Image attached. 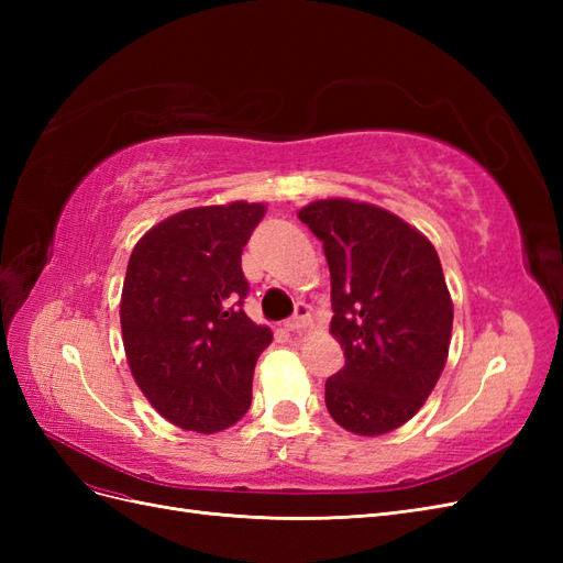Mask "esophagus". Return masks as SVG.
<instances>
[{
	"label": "esophagus",
	"instance_id": "esophagus-1",
	"mask_svg": "<svg viewBox=\"0 0 563 563\" xmlns=\"http://www.w3.org/2000/svg\"><path fill=\"white\" fill-rule=\"evenodd\" d=\"M310 321H312V319H310V308H308V305H305V302H300L298 308H296V314L286 321V329L298 333V331H302V329H308Z\"/></svg>",
	"mask_w": 563,
	"mask_h": 563
}]
</instances>
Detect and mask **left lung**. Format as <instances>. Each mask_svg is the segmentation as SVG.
Returning a JSON list of instances; mask_svg holds the SVG:
<instances>
[{
    "instance_id": "left-lung-1",
    "label": "left lung",
    "mask_w": 563,
    "mask_h": 563,
    "mask_svg": "<svg viewBox=\"0 0 563 563\" xmlns=\"http://www.w3.org/2000/svg\"><path fill=\"white\" fill-rule=\"evenodd\" d=\"M298 218L331 269V333L345 366L327 408L347 432L378 437L411 420L444 371L453 302L439 255L416 228L364 201L321 199Z\"/></svg>"
}]
</instances>
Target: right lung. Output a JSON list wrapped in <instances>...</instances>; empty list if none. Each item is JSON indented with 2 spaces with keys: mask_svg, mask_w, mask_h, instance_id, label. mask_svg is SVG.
<instances>
[{
  "mask_svg": "<svg viewBox=\"0 0 563 563\" xmlns=\"http://www.w3.org/2000/svg\"><path fill=\"white\" fill-rule=\"evenodd\" d=\"M263 203L187 209L135 244L119 319L135 383L157 413L213 434L251 406L253 368L272 331L244 312L242 251Z\"/></svg>",
  "mask_w": 563,
  "mask_h": 563,
  "instance_id": "right-lung-1",
  "label": "right lung"
}]
</instances>
